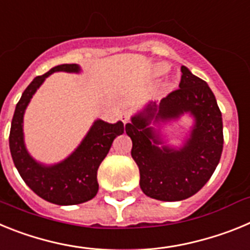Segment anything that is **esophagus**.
<instances>
[{
  "label": "esophagus",
  "instance_id": "esophagus-1",
  "mask_svg": "<svg viewBox=\"0 0 250 250\" xmlns=\"http://www.w3.org/2000/svg\"><path fill=\"white\" fill-rule=\"evenodd\" d=\"M120 119L123 120L124 124H127L130 120V112L129 111H123L120 114Z\"/></svg>",
  "mask_w": 250,
  "mask_h": 250
}]
</instances>
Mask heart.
Listing matches in <instances>:
<instances>
[{
    "instance_id": "b5f03b06",
    "label": "heart",
    "mask_w": 250,
    "mask_h": 250,
    "mask_svg": "<svg viewBox=\"0 0 250 250\" xmlns=\"http://www.w3.org/2000/svg\"><path fill=\"white\" fill-rule=\"evenodd\" d=\"M167 70H169V67H167V65H158L155 67V75H158V76H161V75L167 74Z\"/></svg>"
}]
</instances>
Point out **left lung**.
<instances>
[{
    "label": "left lung",
    "mask_w": 250,
    "mask_h": 250,
    "mask_svg": "<svg viewBox=\"0 0 250 250\" xmlns=\"http://www.w3.org/2000/svg\"><path fill=\"white\" fill-rule=\"evenodd\" d=\"M180 89L160 103H147L125 125L132 141L131 156L140 171L145 195L163 202L190 198L207 184L223 151V119L210 87L182 66ZM188 113L194 123L180 148L170 147L161 125Z\"/></svg>",
    "instance_id": "8db88e82"
}]
</instances>
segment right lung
Returning <instances> with one entry per match:
<instances>
[{
    "label": "right lung",
    "mask_w": 250,
    "mask_h": 250,
    "mask_svg": "<svg viewBox=\"0 0 250 250\" xmlns=\"http://www.w3.org/2000/svg\"><path fill=\"white\" fill-rule=\"evenodd\" d=\"M80 74L77 63H63L35 77L17 103L10 130V151L23 182L40 198L57 205H75L91 200L99 190L98 169L107 155L112 141L124 132L123 121L109 124L98 119L79 146L66 159L46 165L31 156L25 145L23 116L31 99L54 72Z\"/></svg>",
    "instance_id": "add662e5"
}]
</instances>
